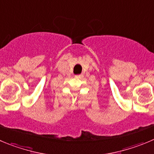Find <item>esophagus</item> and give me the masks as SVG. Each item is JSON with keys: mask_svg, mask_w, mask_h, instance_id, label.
<instances>
[{"mask_svg": "<svg viewBox=\"0 0 154 154\" xmlns=\"http://www.w3.org/2000/svg\"><path fill=\"white\" fill-rule=\"evenodd\" d=\"M75 78L76 79H82L83 78V75H75Z\"/></svg>", "mask_w": 154, "mask_h": 154, "instance_id": "obj_1", "label": "esophagus"}]
</instances>
